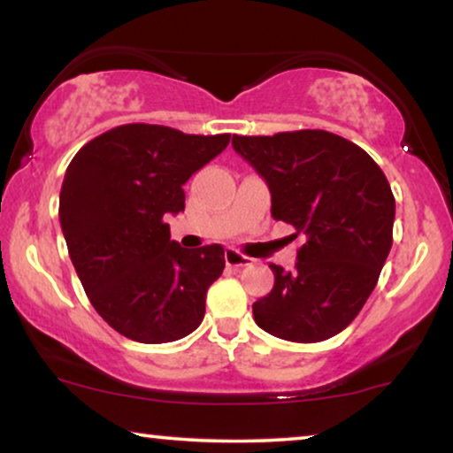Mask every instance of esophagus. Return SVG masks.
I'll list each match as a JSON object with an SVG mask.
<instances>
[{
  "instance_id": "34e87169",
  "label": "esophagus",
  "mask_w": 453,
  "mask_h": 453,
  "mask_svg": "<svg viewBox=\"0 0 453 453\" xmlns=\"http://www.w3.org/2000/svg\"><path fill=\"white\" fill-rule=\"evenodd\" d=\"M225 262H226V265H231V268H243V265H250L253 259L243 256V253L237 251V250H226L225 251Z\"/></svg>"
}]
</instances>
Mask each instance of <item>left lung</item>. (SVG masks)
Wrapping results in <instances>:
<instances>
[{"mask_svg": "<svg viewBox=\"0 0 453 453\" xmlns=\"http://www.w3.org/2000/svg\"><path fill=\"white\" fill-rule=\"evenodd\" d=\"M268 183L272 216L299 237L293 272L270 264L274 288L253 303L272 336L321 342L342 332L373 293L392 250L395 200L361 146L324 129L233 135Z\"/></svg>", "mask_w": 453, "mask_h": 453, "instance_id": "1", "label": "left lung"}]
</instances>
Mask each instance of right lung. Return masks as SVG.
Segmentation results:
<instances>
[{"instance_id": "right-lung-1", "label": "right lung", "mask_w": 453, "mask_h": 453, "mask_svg": "<svg viewBox=\"0 0 453 453\" xmlns=\"http://www.w3.org/2000/svg\"><path fill=\"white\" fill-rule=\"evenodd\" d=\"M231 134L194 135L127 123L80 148L59 194L67 251L92 307L129 340L175 342L202 324L225 270L222 245L185 250L165 214L185 210L183 183Z\"/></svg>"}]
</instances>
